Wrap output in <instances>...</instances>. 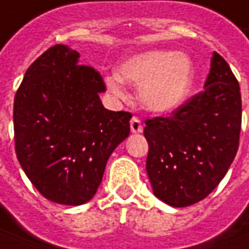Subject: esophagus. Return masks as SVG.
Returning a JSON list of instances; mask_svg holds the SVG:
<instances>
[{
    "mask_svg": "<svg viewBox=\"0 0 249 249\" xmlns=\"http://www.w3.org/2000/svg\"><path fill=\"white\" fill-rule=\"evenodd\" d=\"M130 128H131V133H134V134L142 133L143 126H142L141 121H140L137 116H133V118H131V121H130Z\"/></svg>",
    "mask_w": 249,
    "mask_h": 249,
    "instance_id": "34e87169",
    "label": "esophagus"
}]
</instances>
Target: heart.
Listing matches in <instances>:
<instances>
[{
	"instance_id": "heart-1",
	"label": "heart",
	"mask_w": 249,
	"mask_h": 249,
	"mask_svg": "<svg viewBox=\"0 0 249 249\" xmlns=\"http://www.w3.org/2000/svg\"><path fill=\"white\" fill-rule=\"evenodd\" d=\"M195 66L184 53L147 50L128 56L118 66V75L106 77V85L116 99H124L123 82L138 85L137 99L156 114L171 112L181 106L193 88Z\"/></svg>"
}]
</instances>
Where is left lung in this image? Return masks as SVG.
<instances>
[{
  "instance_id": "left-lung-1",
  "label": "left lung",
  "mask_w": 249,
  "mask_h": 249,
  "mask_svg": "<svg viewBox=\"0 0 249 249\" xmlns=\"http://www.w3.org/2000/svg\"><path fill=\"white\" fill-rule=\"evenodd\" d=\"M146 172L154 195L174 207L205 199L239 149L241 95L222 56L213 53L205 89L171 116L145 121Z\"/></svg>"
}]
</instances>
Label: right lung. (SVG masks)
I'll list each match as a JSON object with an SVG mask.
<instances>
[{
  "label": "right lung",
  "mask_w": 249,
  "mask_h": 249,
  "mask_svg": "<svg viewBox=\"0 0 249 249\" xmlns=\"http://www.w3.org/2000/svg\"><path fill=\"white\" fill-rule=\"evenodd\" d=\"M78 58L65 44L44 51L25 71L13 106L17 160L46 199L68 206L93 198L131 119L104 108L102 75Z\"/></svg>",
  "instance_id": "obj_1"
}]
</instances>
